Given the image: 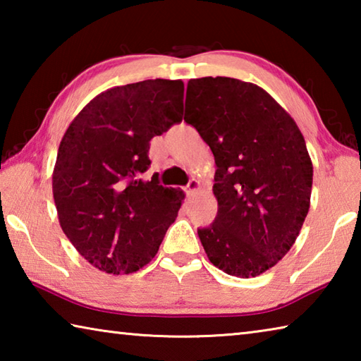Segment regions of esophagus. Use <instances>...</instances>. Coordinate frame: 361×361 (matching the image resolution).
Returning a JSON list of instances; mask_svg holds the SVG:
<instances>
[{
  "instance_id": "34e87169",
  "label": "esophagus",
  "mask_w": 361,
  "mask_h": 361,
  "mask_svg": "<svg viewBox=\"0 0 361 361\" xmlns=\"http://www.w3.org/2000/svg\"><path fill=\"white\" fill-rule=\"evenodd\" d=\"M200 189V181L199 180H195V178H191L189 180V183L186 185V188H185V191H186V194L188 195H192V194H195Z\"/></svg>"
}]
</instances>
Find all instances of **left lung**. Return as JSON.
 <instances>
[{
  "instance_id": "8db88e82",
  "label": "left lung",
  "mask_w": 361,
  "mask_h": 361,
  "mask_svg": "<svg viewBox=\"0 0 361 361\" xmlns=\"http://www.w3.org/2000/svg\"><path fill=\"white\" fill-rule=\"evenodd\" d=\"M185 121L216 164L218 215L197 229L205 253L229 276H259L290 252L307 216L314 169L302 133L264 89L224 76L188 82Z\"/></svg>"
}]
</instances>
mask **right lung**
Masks as SVG:
<instances>
[{
  "label": "right lung",
  "mask_w": 361,
  "mask_h": 361,
  "mask_svg": "<svg viewBox=\"0 0 361 361\" xmlns=\"http://www.w3.org/2000/svg\"><path fill=\"white\" fill-rule=\"evenodd\" d=\"M180 79L108 89L66 129L52 173L59 221L79 255L106 274H132L154 258L185 194L140 175L149 142L181 122Z\"/></svg>",
  "instance_id": "right-lung-1"
}]
</instances>
